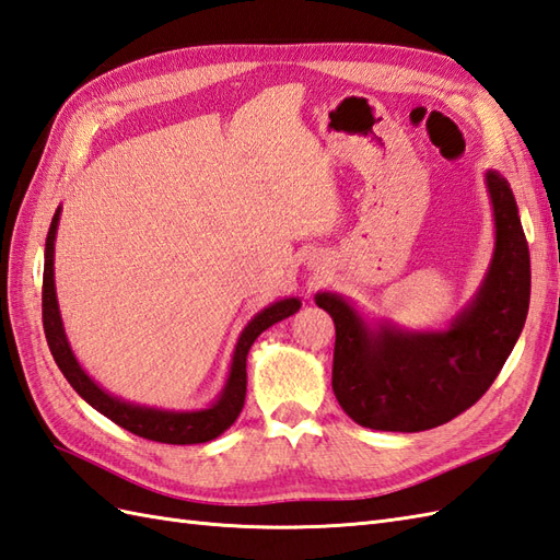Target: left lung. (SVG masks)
I'll return each mask as SVG.
<instances>
[{
	"mask_svg": "<svg viewBox=\"0 0 560 560\" xmlns=\"http://www.w3.org/2000/svg\"><path fill=\"white\" fill-rule=\"evenodd\" d=\"M485 184L493 253L485 279L444 329H406L370 319L350 298L319 291L334 327L331 386L350 420L380 432H424L485 396L509 360L529 307V250L515 195L499 172Z\"/></svg>",
	"mask_w": 560,
	"mask_h": 560,
	"instance_id": "obj_1",
	"label": "left lung"
}]
</instances>
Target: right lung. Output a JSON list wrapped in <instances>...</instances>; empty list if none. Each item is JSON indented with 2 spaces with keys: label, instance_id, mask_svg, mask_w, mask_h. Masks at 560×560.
Wrapping results in <instances>:
<instances>
[{
  "label": "right lung",
  "instance_id": "obj_1",
  "mask_svg": "<svg viewBox=\"0 0 560 560\" xmlns=\"http://www.w3.org/2000/svg\"><path fill=\"white\" fill-rule=\"evenodd\" d=\"M61 205L57 207L55 217H51L49 233L45 241V275H43V324L47 346L51 350V358L59 365L61 374L67 376V382L75 388V394L81 396L88 406H93L104 418H109L119 427L128 429L142 439L160 441V444H205L221 436L226 429L236 422V418L243 410L245 402V386H248V372H245V362H248L250 346L265 329L271 324H277L285 317L295 315L301 310V298L289 295L281 301L267 305L259 310L257 315L245 324L236 348H233V358L229 365L226 382L221 386L219 396L205 408L192 410H174V408H154V406H140V402H131L126 398L114 396L90 376L81 362H78L75 353L71 350L67 329H63L59 301H57V285H55V241L59 229Z\"/></svg>",
  "mask_w": 560,
  "mask_h": 560
}]
</instances>
